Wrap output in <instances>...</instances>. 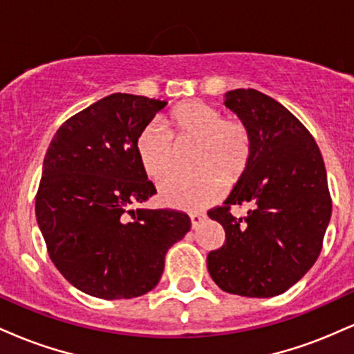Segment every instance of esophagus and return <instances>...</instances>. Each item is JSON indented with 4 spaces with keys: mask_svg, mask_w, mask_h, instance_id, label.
<instances>
[{
    "mask_svg": "<svg viewBox=\"0 0 354 354\" xmlns=\"http://www.w3.org/2000/svg\"><path fill=\"white\" fill-rule=\"evenodd\" d=\"M206 218L205 213H191L189 214V219H191V225H193V228H196V226H200L203 223V219Z\"/></svg>",
    "mask_w": 354,
    "mask_h": 354,
    "instance_id": "1",
    "label": "esophagus"
}]
</instances>
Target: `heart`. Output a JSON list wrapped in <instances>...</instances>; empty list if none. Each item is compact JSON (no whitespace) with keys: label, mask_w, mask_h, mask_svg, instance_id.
<instances>
[{"label":"heart","mask_w":354,"mask_h":354,"mask_svg":"<svg viewBox=\"0 0 354 354\" xmlns=\"http://www.w3.org/2000/svg\"><path fill=\"white\" fill-rule=\"evenodd\" d=\"M161 124L145 126L136 138L141 168L160 181L174 168L176 146L193 145L189 166L196 171L173 174L160 185V200L181 209H200L218 198L219 183L233 186L245 176L254 156L251 128L239 116H223L205 101L174 106Z\"/></svg>","instance_id":"obj_1"}]
</instances>
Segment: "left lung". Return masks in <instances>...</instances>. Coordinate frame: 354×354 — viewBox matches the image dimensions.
<instances>
[{"mask_svg":"<svg viewBox=\"0 0 354 354\" xmlns=\"http://www.w3.org/2000/svg\"><path fill=\"white\" fill-rule=\"evenodd\" d=\"M225 104L254 138L250 169L208 216L225 243L206 258L223 291L271 298L298 283L315 265L331 218L326 169L315 138L283 104L256 89H233ZM234 205L248 206L234 217Z\"/></svg>","mask_w":354,"mask_h":354,"instance_id":"1","label":"left lung"}]
</instances>
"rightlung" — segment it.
I'll return each instance as SVG.
<instances>
[{
    "label": "right lung",
    "mask_w": 354,
    "mask_h": 354,
    "mask_svg": "<svg viewBox=\"0 0 354 354\" xmlns=\"http://www.w3.org/2000/svg\"><path fill=\"white\" fill-rule=\"evenodd\" d=\"M165 106L109 95L64 121L44 156L38 226L59 273L89 296L129 299L151 291L168 250L191 228L183 211L129 209L156 193L136 138Z\"/></svg>",
    "instance_id": "obj_1"
}]
</instances>
